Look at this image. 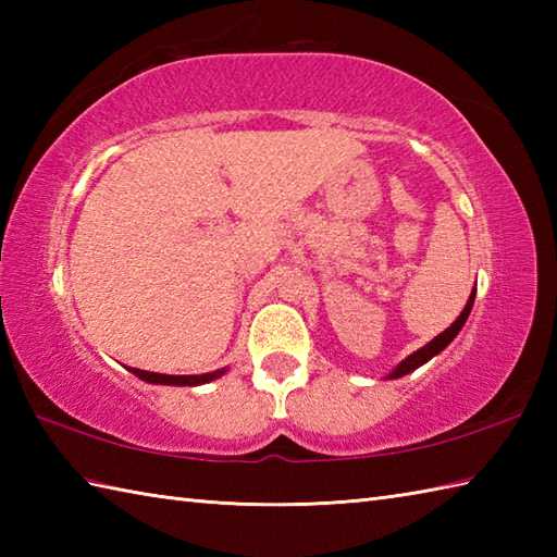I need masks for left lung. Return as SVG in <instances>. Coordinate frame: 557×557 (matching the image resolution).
I'll return each instance as SVG.
<instances>
[{
	"instance_id": "1",
	"label": "left lung",
	"mask_w": 557,
	"mask_h": 557,
	"mask_svg": "<svg viewBox=\"0 0 557 557\" xmlns=\"http://www.w3.org/2000/svg\"><path fill=\"white\" fill-rule=\"evenodd\" d=\"M474 299H476V287L471 289V294H469V299H467V306L465 309H461V313L457 315V321L449 325L447 330H443L441 335L437 337H433L429 345H423L421 349H417L413 354H409L407 359H401L393 371H389L387 375H385V381H395V377H401V375H407V373H411V371H417L419 366H423L425 361H431L433 357H437V354H441L449 342H453L457 335H459V330L465 327V323H467V318H469V313H471V306H474Z\"/></svg>"
}]
</instances>
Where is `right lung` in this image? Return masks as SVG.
I'll list each match as a JSON object with an SVG mask.
<instances>
[{"label":"right lung","instance_id":"1","mask_svg":"<svg viewBox=\"0 0 557 557\" xmlns=\"http://www.w3.org/2000/svg\"><path fill=\"white\" fill-rule=\"evenodd\" d=\"M136 377H140V381L146 383H152V385H206V383H212L218 381V377H222L224 373H227V369H218V371H210V373H200V375H164V373H150V371H140V369H128Z\"/></svg>","mask_w":557,"mask_h":557}]
</instances>
